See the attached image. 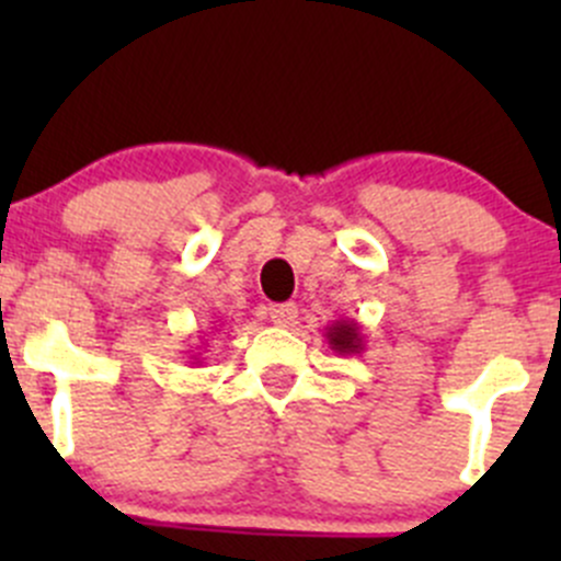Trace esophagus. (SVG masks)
I'll return each instance as SVG.
<instances>
[{
	"label": "esophagus",
	"mask_w": 561,
	"mask_h": 561,
	"mask_svg": "<svg viewBox=\"0 0 561 561\" xmlns=\"http://www.w3.org/2000/svg\"><path fill=\"white\" fill-rule=\"evenodd\" d=\"M268 317L274 325L279 328H293L298 322V307L296 304H271Z\"/></svg>",
	"instance_id": "obj_1"
}]
</instances>
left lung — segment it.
<instances>
[{
    "mask_svg": "<svg viewBox=\"0 0 561 561\" xmlns=\"http://www.w3.org/2000/svg\"><path fill=\"white\" fill-rule=\"evenodd\" d=\"M325 342L339 355H360L366 350L364 328L358 320H333L325 328Z\"/></svg>",
    "mask_w": 561,
    "mask_h": 561,
    "instance_id": "8db88e82",
    "label": "left lung"
}]
</instances>
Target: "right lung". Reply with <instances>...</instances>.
Masks as SVG:
<instances>
[{"label":"right lung","mask_w":561,"mask_h":561,"mask_svg":"<svg viewBox=\"0 0 561 561\" xmlns=\"http://www.w3.org/2000/svg\"><path fill=\"white\" fill-rule=\"evenodd\" d=\"M192 364H203V360H201V353H197V355H192Z\"/></svg>","instance_id":"1"}]
</instances>
